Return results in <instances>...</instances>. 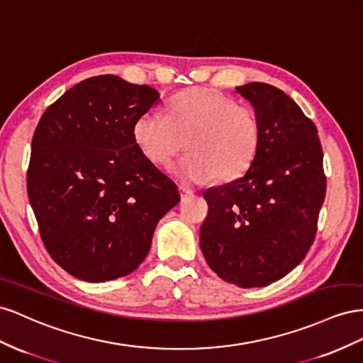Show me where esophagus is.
<instances>
[{"label":"esophagus","mask_w":363,"mask_h":363,"mask_svg":"<svg viewBox=\"0 0 363 363\" xmlns=\"http://www.w3.org/2000/svg\"><path fill=\"white\" fill-rule=\"evenodd\" d=\"M193 193L194 191L191 189H189V187H185V185H181V187H179V194H181L182 199L187 198V196H191Z\"/></svg>","instance_id":"34e87169"}]
</instances>
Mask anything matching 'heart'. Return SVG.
<instances>
[{
  "instance_id": "1",
  "label": "heart",
  "mask_w": 363,
  "mask_h": 363,
  "mask_svg": "<svg viewBox=\"0 0 363 363\" xmlns=\"http://www.w3.org/2000/svg\"><path fill=\"white\" fill-rule=\"evenodd\" d=\"M132 135L140 150L157 165H167L189 150L172 173L182 182L199 184L214 178L228 182L251 167L262 141L257 112L206 88H190L165 106V117L144 112L133 121Z\"/></svg>"
}]
</instances>
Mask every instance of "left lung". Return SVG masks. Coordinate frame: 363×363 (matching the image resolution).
I'll list each match as a JSON object with an SVG mask.
<instances>
[{
    "mask_svg": "<svg viewBox=\"0 0 363 363\" xmlns=\"http://www.w3.org/2000/svg\"><path fill=\"white\" fill-rule=\"evenodd\" d=\"M235 91L260 118V149L242 178L205 190L201 251L225 281L264 287L301 263L315 240L324 153L315 123L281 89L252 82Z\"/></svg>",
    "mask_w": 363,
    "mask_h": 363,
    "instance_id": "obj_1",
    "label": "left lung"
}]
</instances>
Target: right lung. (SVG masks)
Instances as JSON below:
<instances>
[{
	"mask_svg": "<svg viewBox=\"0 0 363 363\" xmlns=\"http://www.w3.org/2000/svg\"><path fill=\"white\" fill-rule=\"evenodd\" d=\"M158 101L147 85L103 74L68 89L38 123L28 201L48 254L72 277L103 283L135 271L179 202L176 184L132 135Z\"/></svg>",
	"mask_w": 363,
	"mask_h": 363,
	"instance_id": "add662e5",
	"label": "right lung"
}]
</instances>
